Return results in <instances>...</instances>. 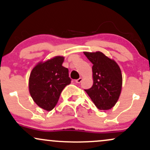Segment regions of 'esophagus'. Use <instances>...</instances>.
Returning a JSON list of instances; mask_svg holds the SVG:
<instances>
[{
    "label": "esophagus",
    "instance_id": "esophagus-1",
    "mask_svg": "<svg viewBox=\"0 0 150 150\" xmlns=\"http://www.w3.org/2000/svg\"><path fill=\"white\" fill-rule=\"evenodd\" d=\"M82 77H80V78L75 80V82H76V83H80V82H82Z\"/></svg>",
    "mask_w": 150,
    "mask_h": 150
}]
</instances>
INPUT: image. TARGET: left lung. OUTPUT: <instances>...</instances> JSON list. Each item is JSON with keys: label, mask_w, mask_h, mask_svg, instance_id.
<instances>
[{"label": "left lung", "mask_w": 150, "mask_h": 150, "mask_svg": "<svg viewBox=\"0 0 150 150\" xmlns=\"http://www.w3.org/2000/svg\"><path fill=\"white\" fill-rule=\"evenodd\" d=\"M84 53L93 64L94 81L92 87L85 92L99 109H111L118 101L122 89L123 77L119 65L100 51Z\"/></svg>", "instance_id": "obj_1"}]
</instances>
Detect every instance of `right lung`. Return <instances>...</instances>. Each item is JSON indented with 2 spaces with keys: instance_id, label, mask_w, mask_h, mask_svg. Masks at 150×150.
<instances>
[{
  "instance_id": "add662e5",
  "label": "right lung",
  "mask_w": 150,
  "mask_h": 150,
  "mask_svg": "<svg viewBox=\"0 0 150 150\" xmlns=\"http://www.w3.org/2000/svg\"><path fill=\"white\" fill-rule=\"evenodd\" d=\"M64 57L54 56L40 61L34 67L29 78V91L39 107L50 111L57 104L63 89L71 80L68 69L63 67Z\"/></svg>"
}]
</instances>
